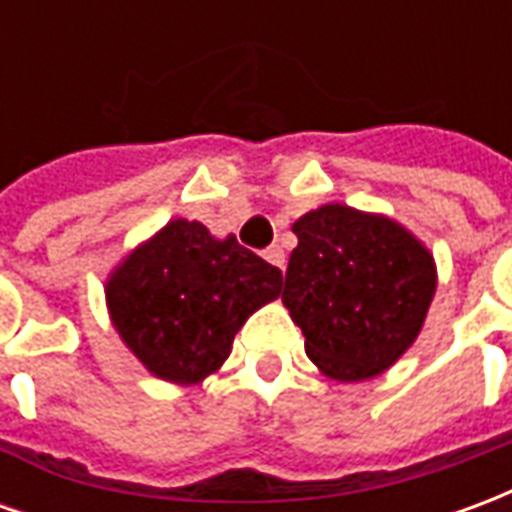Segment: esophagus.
<instances>
[{
    "label": "esophagus",
    "mask_w": 512,
    "mask_h": 512,
    "mask_svg": "<svg viewBox=\"0 0 512 512\" xmlns=\"http://www.w3.org/2000/svg\"><path fill=\"white\" fill-rule=\"evenodd\" d=\"M263 257H266L268 263H271V266H277V268H282V271H285V252H282V246H268L266 252H263Z\"/></svg>",
    "instance_id": "esophagus-1"
}]
</instances>
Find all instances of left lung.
Returning a JSON list of instances; mask_svg holds the SVG:
<instances>
[{"label":"left lung","instance_id":"8db88e82","mask_svg":"<svg viewBox=\"0 0 512 512\" xmlns=\"http://www.w3.org/2000/svg\"><path fill=\"white\" fill-rule=\"evenodd\" d=\"M282 304L307 356L334 381H365L406 354L436 293V263L422 241L386 216L340 202L293 224Z\"/></svg>","mask_w":512,"mask_h":512}]
</instances>
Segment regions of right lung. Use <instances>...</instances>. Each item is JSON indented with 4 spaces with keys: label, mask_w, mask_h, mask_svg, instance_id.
Here are the masks:
<instances>
[{
    "label": "right lung",
    "mask_w": 512,
    "mask_h": 512,
    "mask_svg": "<svg viewBox=\"0 0 512 512\" xmlns=\"http://www.w3.org/2000/svg\"><path fill=\"white\" fill-rule=\"evenodd\" d=\"M282 293V271L208 227L172 219L112 271L117 334L156 378L200 384L230 356L246 318Z\"/></svg>",
    "instance_id": "add662e5"
}]
</instances>
